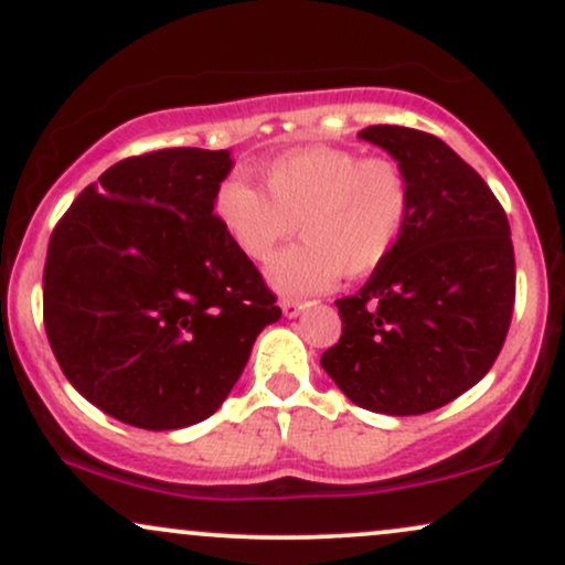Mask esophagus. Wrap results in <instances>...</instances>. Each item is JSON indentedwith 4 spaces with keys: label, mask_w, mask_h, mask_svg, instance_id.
<instances>
[{
    "label": "esophagus",
    "mask_w": 565,
    "mask_h": 565,
    "mask_svg": "<svg viewBox=\"0 0 565 565\" xmlns=\"http://www.w3.org/2000/svg\"><path fill=\"white\" fill-rule=\"evenodd\" d=\"M281 310H284V316H287V319H297V316H300L305 310V305L297 302V300H284Z\"/></svg>",
    "instance_id": "1"
}]
</instances>
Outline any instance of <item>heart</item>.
<instances>
[{"instance_id":"b5f03b06","label":"heart","mask_w":565,"mask_h":565,"mask_svg":"<svg viewBox=\"0 0 565 565\" xmlns=\"http://www.w3.org/2000/svg\"><path fill=\"white\" fill-rule=\"evenodd\" d=\"M263 185L231 174L215 215L231 244L265 263L295 231L302 242L270 263V287L287 297L327 291L337 278H364L393 255L412 215V183L398 161L342 148H297L263 167Z\"/></svg>"}]
</instances>
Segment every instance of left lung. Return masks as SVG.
<instances>
[{"instance_id":"8db88e82","label":"left lung","mask_w":565,"mask_h":565,"mask_svg":"<svg viewBox=\"0 0 565 565\" xmlns=\"http://www.w3.org/2000/svg\"><path fill=\"white\" fill-rule=\"evenodd\" d=\"M359 138L404 167L412 215L359 295L334 302L342 337L321 366L355 406L412 417L470 391L497 361L515 302L510 223L436 135L377 125Z\"/></svg>"}]
</instances>
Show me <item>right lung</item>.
Here are the masks:
<instances>
[{"label": "right lung", "instance_id": "obj_1", "mask_svg": "<svg viewBox=\"0 0 565 565\" xmlns=\"http://www.w3.org/2000/svg\"><path fill=\"white\" fill-rule=\"evenodd\" d=\"M231 170V151L204 148L125 159L50 236V348L71 385L119 423L178 430L215 414L257 334L281 319L215 217Z\"/></svg>", "mask_w": 565, "mask_h": 565}]
</instances>
